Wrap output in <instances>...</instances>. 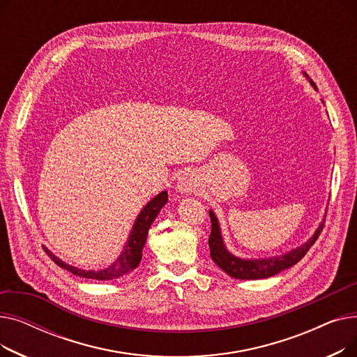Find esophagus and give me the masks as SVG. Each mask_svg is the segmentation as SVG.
I'll return each mask as SVG.
<instances>
[{
	"label": "esophagus",
	"mask_w": 357,
	"mask_h": 357,
	"mask_svg": "<svg viewBox=\"0 0 357 357\" xmlns=\"http://www.w3.org/2000/svg\"><path fill=\"white\" fill-rule=\"evenodd\" d=\"M199 185V179L195 172L192 171H186L183 175L179 178L178 182V190L181 192H194L197 190V186Z\"/></svg>",
	"instance_id": "obj_1"
}]
</instances>
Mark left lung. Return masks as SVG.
Masks as SVG:
<instances>
[{
  "label": "left lung",
  "instance_id": "obj_1",
  "mask_svg": "<svg viewBox=\"0 0 357 357\" xmlns=\"http://www.w3.org/2000/svg\"><path fill=\"white\" fill-rule=\"evenodd\" d=\"M312 85H314V82H312ZM210 217H211V234L208 238V245H210L211 257L218 265V268H221L227 275H230L231 278H236V279H264V278L273 276V275L279 273L280 271L291 268L292 265L296 264V261H299L307 255V252L317 241L318 236H320V233L323 231L324 222H326V221L321 222V226L317 229L315 234L305 243V245L289 252L288 255L272 257V259L245 260V259H238V257L233 256L231 253H229L226 250L222 238H221L218 221L213 211H210Z\"/></svg>",
  "mask_w": 357,
  "mask_h": 357
}]
</instances>
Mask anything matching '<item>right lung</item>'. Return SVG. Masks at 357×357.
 I'll return each instance as SVG.
<instances>
[{"mask_svg":"<svg viewBox=\"0 0 357 357\" xmlns=\"http://www.w3.org/2000/svg\"><path fill=\"white\" fill-rule=\"evenodd\" d=\"M166 201H167V192L165 191L146 205L143 211L139 214V217L135 222V226H133V230H131V233H130V238L127 241L124 252L114 261V264H112L109 268H107L104 271H82V269H78L75 266L66 265L65 261H62L61 259H58L54 255H52L49 250H46V253L54 261L56 265L72 272L73 275H77V276L86 278V279H96V280L117 279V278L128 273L130 271H133L140 264L142 250H143V246L146 243L147 231H149L150 226H152V222L156 218V215L159 214L160 208L166 204Z\"/></svg>","mask_w":357,"mask_h":357,"instance_id":"add662e5","label":"right lung"}]
</instances>
